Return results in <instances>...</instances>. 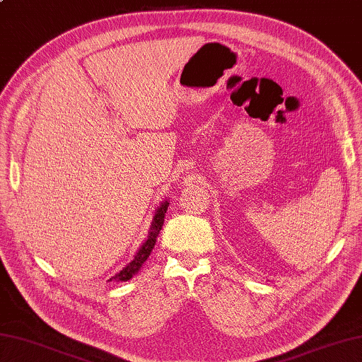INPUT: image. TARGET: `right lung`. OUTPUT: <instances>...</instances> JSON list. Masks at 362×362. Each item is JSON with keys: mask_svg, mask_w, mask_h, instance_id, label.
<instances>
[{"mask_svg": "<svg viewBox=\"0 0 362 362\" xmlns=\"http://www.w3.org/2000/svg\"><path fill=\"white\" fill-rule=\"evenodd\" d=\"M168 205H169L168 201H163L160 204V206L156 210V213H153V216H152L151 227L148 230V238H146L144 243L140 245V249L136 250L132 261L122 267L118 274H115L110 279V281L112 280L113 281H127V280L132 279V276L138 271H140L141 266L144 264V261L149 258L153 245H156V243H157V236H158L160 230H161V227H163V222H165V214H166V210H168Z\"/></svg>", "mask_w": 362, "mask_h": 362, "instance_id": "1", "label": "right lung"}]
</instances>
